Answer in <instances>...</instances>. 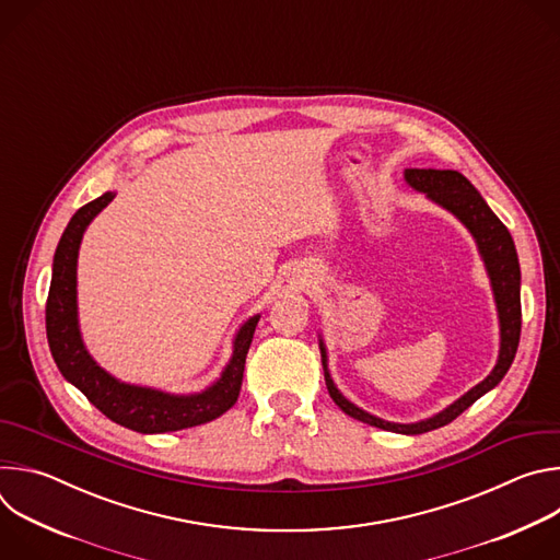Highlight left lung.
<instances>
[{"mask_svg": "<svg viewBox=\"0 0 560 560\" xmlns=\"http://www.w3.org/2000/svg\"><path fill=\"white\" fill-rule=\"evenodd\" d=\"M406 182L419 190L425 192L428 199L450 210L476 238L478 253H481L490 283L497 299L499 310V324H501V350L499 361L488 378H483L478 385H474L467 394H463L458 401H454L450 408L439 412L432 419L419 421V423H392L383 421L374 415H368L365 410L350 404L348 398L337 389L330 372H328V357L324 339H318V348H322V361L326 372V385L332 396V401L352 419L363 421L368 425L398 432V434H423L436 428H443L452 423L458 415H463L474 401H478L486 392L497 387L501 378L508 374L521 339V268H518V255L512 242L510 230L503 225V221L490 210L486 199L478 195V190L456 171H432V168H408Z\"/></svg>", "mask_w": 560, "mask_h": 560, "instance_id": "left-lung-1", "label": "left lung"}]
</instances>
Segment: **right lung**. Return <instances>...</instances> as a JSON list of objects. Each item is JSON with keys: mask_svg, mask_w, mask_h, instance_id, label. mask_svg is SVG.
<instances>
[{"mask_svg": "<svg viewBox=\"0 0 560 560\" xmlns=\"http://www.w3.org/2000/svg\"><path fill=\"white\" fill-rule=\"evenodd\" d=\"M115 199L106 192L79 208L66 225L52 259V281L46 301V335L52 359L77 389L110 421L141 432L162 434L208 423L234 404L244 381L246 354L253 343L259 314L250 316L234 337L232 359L221 376L197 394H168L162 389L128 385L102 370L89 354L77 322V255L89 223Z\"/></svg>", "mask_w": 560, "mask_h": 560, "instance_id": "1", "label": "right lung"}]
</instances>
